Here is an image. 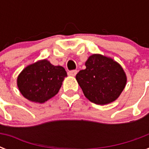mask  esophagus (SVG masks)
I'll return each mask as SVG.
<instances>
[{
  "mask_svg": "<svg viewBox=\"0 0 149 149\" xmlns=\"http://www.w3.org/2000/svg\"><path fill=\"white\" fill-rule=\"evenodd\" d=\"M77 73V70H71V71H69L68 72V75L69 76H71V77H75Z\"/></svg>",
  "mask_w": 149,
  "mask_h": 149,
  "instance_id": "1",
  "label": "esophagus"
}]
</instances>
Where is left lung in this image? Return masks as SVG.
<instances>
[{
  "instance_id": "obj_1",
  "label": "left lung",
  "mask_w": 149,
  "mask_h": 149,
  "mask_svg": "<svg viewBox=\"0 0 149 149\" xmlns=\"http://www.w3.org/2000/svg\"><path fill=\"white\" fill-rule=\"evenodd\" d=\"M86 69L76 76L84 95L90 101L104 105L114 101L127 83L121 65L111 58L93 54L85 63Z\"/></svg>"
}]
</instances>
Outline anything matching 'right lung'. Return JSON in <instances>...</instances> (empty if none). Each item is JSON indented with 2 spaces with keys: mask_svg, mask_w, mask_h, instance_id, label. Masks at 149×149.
<instances>
[{
  "mask_svg": "<svg viewBox=\"0 0 149 149\" xmlns=\"http://www.w3.org/2000/svg\"><path fill=\"white\" fill-rule=\"evenodd\" d=\"M65 77L67 73L63 66L43 59L22 70L17 77V87L24 97L42 104L58 93Z\"/></svg>",
  "mask_w": 149,
  "mask_h": 149,
  "instance_id": "obj_1",
  "label": "right lung"
}]
</instances>
